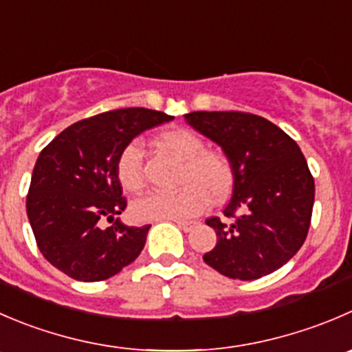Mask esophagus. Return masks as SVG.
<instances>
[{
    "instance_id": "1",
    "label": "esophagus",
    "mask_w": 352,
    "mask_h": 352,
    "mask_svg": "<svg viewBox=\"0 0 352 352\" xmlns=\"http://www.w3.org/2000/svg\"><path fill=\"white\" fill-rule=\"evenodd\" d=\"M175 223L182 228L184 232H190L197 225V221L194 220H175Z\"/></svg>"
}]
</instances>
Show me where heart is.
<instances>
[{
	"label": "heart",
	"instance_id": "obj_1",
	"mask_svg": "<svg viewBox=\"0 0 352 352\" xmlns=\"http://www.w3.org/2000/svg\"><path fill=\"white\" fill-rule=\"evenodd\" d=\"M168 155L182 162L179 190L153 192L132 204L139 221L184 220L199 214L208 203H223L234 189V166L220 151L204 149L199 135L187 129H168L158 138ZM117 177L122 187L138 192L144 186V153L138 141L124 146L117 158Z\"/></svg>",
	"mask_w": 352,
	"mask_h": 352
}]
</instances>
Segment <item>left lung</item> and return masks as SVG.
Instances as JSON below:
<instances>
[{"label": "left lung", "instance_id": "obj_1", "mask_svg": "<svg viewBox=\"0 0 352 352\" xmlns=\"http://www.w3.org/2000/svg\"><path fill=\"white\" fill-rule=\"evenodd\" d=\"M186 122L223 149L234 166L225 218L211 217L217 245L204 263L228 278L256 280L284 267L311 223L315 180L294 139L242 111H192Z\"/></svg>", "mask_w": 352, "mask_h": 352}]
</instances>
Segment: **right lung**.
<instances>
[{
  "mask_svg": "<svg viewBox=\"0 0 352 352\" xmlns=\"http://www.w3.org/2000/svg\"><path fill=\"white\" fill-rule=\"evenodd\" d=\"M173 120L148 108H122L84 118L41 151L27 194V217L44 258L68 277L100 282L131 265L151 225L122 223L117 158L135 135ZM103 219L114 225L104 229Z\"/></svg>",
  "mask_w": 352,
  "mask_h": 352,
  "instance_id": "add662e5",
  "label": "right lung"
}]
</instances>
